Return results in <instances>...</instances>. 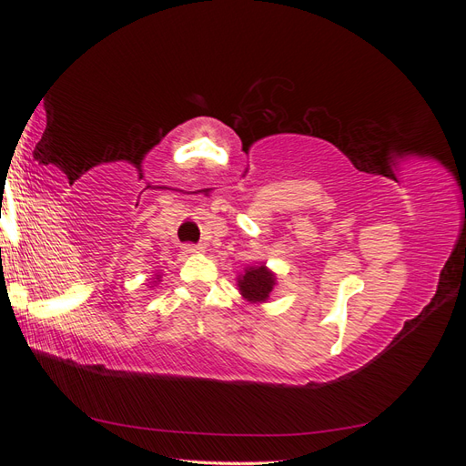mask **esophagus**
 <instances>
[{"mask_svg":"<svg viewBox=\"0 0 466 466\" xmlns=\"http://www.w3.org/2000/svg\"><path fill=\"white\" fill-rule=\"evenodd\" d=\"M182 250H185V255H202L204 247L202 245H185L182 247Z\"/></svg>","mask_w":466,"mask_h":466,"instance_id":"esophagus-1","label":"esophagus"}]
</instances>
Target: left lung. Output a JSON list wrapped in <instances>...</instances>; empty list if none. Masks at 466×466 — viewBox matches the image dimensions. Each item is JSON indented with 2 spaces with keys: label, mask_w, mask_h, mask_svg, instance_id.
Returning <instances> with one entry per match:
<instances>
[{
  "label": "left lung",
  "mask_w": 466,
  "mask_h": 466,
  "mask_svg": "<svg viewBox=\"0 0 466 466\" xmlns=\"http://www.w3.org/2000/svg\"><path fill=\"white\" fill-rule=\"evenodd\" d=\"M276 274L266 264L247 266L237 276V288L243 299L248 303H266L270 299V293L276 288Z\"/></svg>",
  "instance_id": "1"
}]
</instances>
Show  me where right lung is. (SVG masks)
I'll use <instances>...</instances> for the list:
<instances>
[{
  "mask_svg": "<svg viewBox=\"0 0 466 466\" xmlns=\"http://www.w3.org/2000/svg\"><path fill=\"white\" fill-rule=\"evenodd\" d=\"M157 281H161V274L157 272V274H153V278H151V281H149V288H153V286H157Z\"/></svg>",
  "mask_w": 466,
  "mask_h": 466,
  "instance_id": "obj_1",
  "label": "right lung"
}]
</instances>
